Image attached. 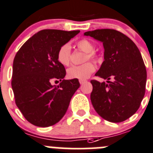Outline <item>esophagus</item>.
Here are the masks:
<instances>
[{
	"mask_svg": "<svg viewBox=\"0 0 153 153\" xmlns=\"http://www.w3.org/2000/svg\"><path fill=\"white\" fill-rule=\"evenodd\" d=\"M85 82H87V81H86V80H79V83L81 84H84Z\"/></svg>",
	"mask_w": 153,
	"mask_h": 153,
	"instance_id": "1",
	"label": "esophagus"
}]
</instances>
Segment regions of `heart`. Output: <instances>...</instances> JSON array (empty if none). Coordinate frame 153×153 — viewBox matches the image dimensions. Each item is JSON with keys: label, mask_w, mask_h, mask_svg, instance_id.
<instances>
[{"label": "heart", "mask_w": 153, "mask_h": 153, "mask_svg": "<svg viewBox=\"0 0 153 153\" xmlns=\"http://www.w3.org/2000/svg\"><path fill=\"white\" fill-rule=\"evenodd\" d=\"M77 46L81 51L86 53L84 62L89 60L97 59L94 52V45L87 39H81L77 42ZM71 48L69 44H64L59 48L57 54V59L62 66H67L70 63ZM95 71V65L91 62H87L80 66H72L67 70V76L71 79L84 80L88 78Z\"/></svg>", "instance_id": "obj_1"}]
</instances>
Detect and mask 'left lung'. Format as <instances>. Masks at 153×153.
I'll use <instances>...</instances> for the list:
<instances>
[{
  "instance_id": "1",
  "label": "left lung",
  "mask_w": 153,
  "mask_h": 153,
  "mask_svg": "<svg viewBox=\"0 0 153 153\" xmlns=\"http://www.w3.org/2000/svg\"><path fill=\"white\" fill-rule=\"evenodd\" d=\"M84 35L102 42L105 49V60L95 75L108 81H90L92 105L109 122L125 121L138 110L145 94L146 69L141 54L131 39L116 30L98 29Z\"/></svg>"
}]
</instances>
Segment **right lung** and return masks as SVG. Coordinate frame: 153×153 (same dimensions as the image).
<instances>
[{
  "label": "right lung",
  "instance_id": "right-lung-1",
  "mask_svg": "<svg viewBox=\"0 0 153 153\" xmlns=\"http://www.w3.org/2000/svg\"><path fill=\"white\" fill-rule=\"evenodd\" d=\"M80 30H42L24 43L13 60L12 88L16 104L25 119L39 127L63 118L78 87V79L65 80L66 69L57 61L59 48ZM54 80L61 81L58 86Z\"/></svg>",
  "mask_w": 153,
  "mask_h": 153
}]
</instances>
